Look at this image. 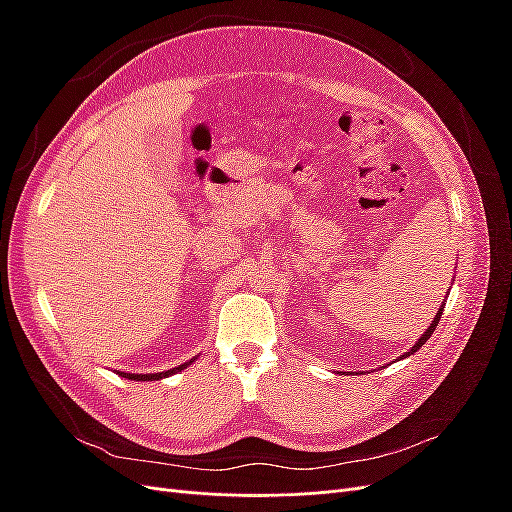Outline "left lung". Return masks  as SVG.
Instances as JSON below:
<instances>
[{"mask_svg": "<svg viewBox=\"0 0 512 512\" xmlns=\"http://www.w3.org/2000/svg\"><path fill=\"white\" fill-rule=\"evenodd\" d=\"M442 309H444V307H440V312H438V314H436V318H433V322H431V327H429V329H427V331H425V333H423V335H421V339H418V342H416V344H414V346H412V350H410V352H406V354H404V359H406V356H410V354H414V352H416V350H418V348H421V346H423V344H425V342H427V339H429V337H431V333H433V331H436V327H438V322H440V316H442ZM399 359H401V356H399Z\"/></svg>", "mask_w": 512, "mask_h": 512, "instance_id": "left-lung-1", "label": "left lung"}]
</instances>
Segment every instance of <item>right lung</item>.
<instances>
[{"label": "right lung", "mask_w": 512, "mask_h": 512, "mask_svg": "<svg viewBox=\"0 0 512 512\" xmlns=\"http://www.w3.org/2000/svg\"><path fill=\"white\" fill-rule=\"evenodd\" d=\"M192 363V361H190ZM190 363H183V365H179V367H173V369H168V371H160V374H126V371H117V374L121 376V378H128V380H136V382H145V380H162V378H168V376H173V374H177V371H181V369H185L188 367Z\"/></svg>", "instance_id": "obj_1"}]
</instances>
